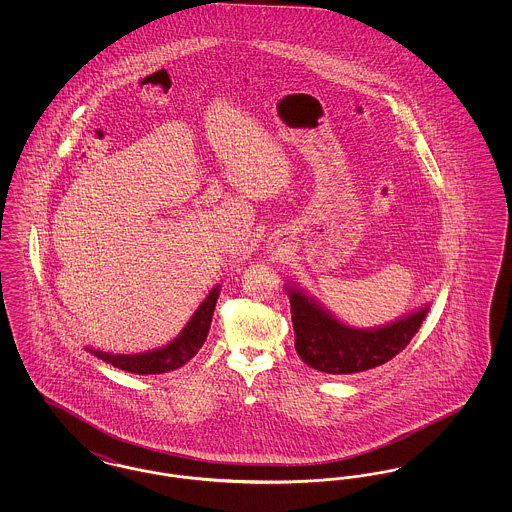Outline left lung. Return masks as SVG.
<instances>
[{
	"mask_svg": "<svg viewBox=\"0 0 512 512\" xmlns=\"http://www.w3.org/2000/svg\"><path fill=\"white\" fill-rule=\"evenodd\" d=\"M292 305L295 351L305 365L328 374H353L384 365L418 332L428 307L376 330L341 324L305 293L286 288Z\"/></svg>",
	"mask_w": 512,
	"mask_h": 512,
	"instance_id": "obj_1",
	"label": "left lung"
}]
</instances>
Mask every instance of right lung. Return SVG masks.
<instances>
[{
  "label": "right lung",
  "instance_id": "add662e5",
  "mask_svg": "<svg viewBox=\"0 0 512 512\" xmlns=\"http://www.w3.org/2000/svg\"><path fill=\"white\" fill-rule=\"evenodd\" d=\"M217 299H219V286L211 290L207 299L195 311L194 317L190 318V322L186 324V328L180 332V336L171 341L167 347L138 353V355H111V353L94 351V349H88V351H92L101 361L132 374H161V372L176 370L186 365L199 351L203 341L207 340Z\"/></svg>",
  "mask_w": 512,
  "mask_h": 512
}]
</instances>
